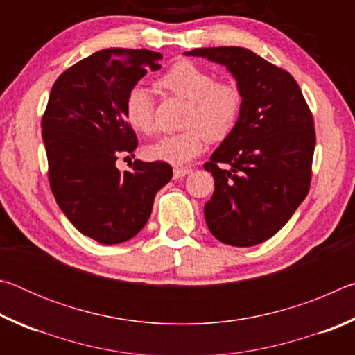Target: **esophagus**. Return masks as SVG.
Wrapping results in <instances>:
<instances>
[{"label": "esophagus", "mask_w": 355, "mask_h": 355, "mask_svg": "<svg viewBox=\"0 0 355 355\" xmlns=\"http://www.w3.org/2000/svg\"><path fill=\"white\" fill-rule=\"evenodd\" d=\"M191 172V167H175V169H173V178H182L184 175H189Z\"/></svg>", "instance_id": "esophagus-1"}]
</instances>
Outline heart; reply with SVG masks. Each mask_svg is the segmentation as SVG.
Returning a JSON list of instances; mask_svg holds the SVG:
<instances>
[{
  "label": "heart",
  "mask_w": 355,
  "mask_h": 355,
  "mask_svg": "<svg viewBox=\"0 0 355 355\" xmlns=\"http://www.w3.org/2000/svg\"><path fill=\"white\" fill-rule=\"evenodd\" d=\"M158 86L188 100L182 120L186 130L148 144L144 150L148 159L172 166L186 164L205 152L208 139L224 141L236 128L244 105L236 81L216 80L209 69L189 59H178L158 78ZM123 110L130 127L137 133L150 135L155 130V100L146 87H131Z\"/></svg>",
  "instance_id": "b5f03b06"
}]
</instances>
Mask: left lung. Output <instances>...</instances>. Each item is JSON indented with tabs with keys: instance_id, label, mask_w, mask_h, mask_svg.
Returning a JSON list of instances; mask_svg holds the SVG:
<instances>
[{
	"instance_id": "1",
	"label": "left lung",
	"mask_w": 355,
	"mask_h": 355,
	"mask_svg": "<svg viewBox=\"0 0 355 355\" xmlns=\"http://www.w3.org/2000/svg\"><path fill=\"white\" fill-rule=\"evenodd\" d=\"M184 55L225 65L244 97L236 128L203 164L214 178L207 225L224 244H260L290 220L309 194L313 116L296 80L248 48H196Z\"/></svg>"
}]
</instances>
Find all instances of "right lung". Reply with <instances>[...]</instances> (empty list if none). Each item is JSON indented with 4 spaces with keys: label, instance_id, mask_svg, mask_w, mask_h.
I'll use <instances>...</instances> for the list:
<instances>
[{
    "label": "right lung",
    "instance_id": "right-lung-1",
    "mask_svg": "<svg viewBox=\"0 0 355 355\" xmlns=\"http://www.w3.org/2000/svg\"><path fill=\"white\" fill-rule=\"evenodd\" d=\"M161 53L106 48L81 59L53 84L42 117L48 182L59 208L83 235L119 244L147 224L158 192L172 178L171 164L136 159L120 172V153L137 137L125 117V97ZM135 156V155H133Z\"/></svg>",
    "mask_w": 355,
    "mask_h": 355
}]
</instances>
